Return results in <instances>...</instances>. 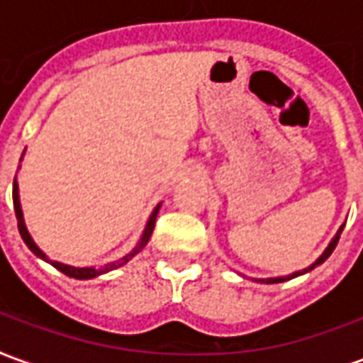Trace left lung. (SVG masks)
I'll return each instance as SVG.
<instances>
[{
    "mask_svg": "<svg viewBox=\"0 0 363 363\" xmlns=\"http://www.w3.org/2000/svg\"><path fill=\"white\" fill-rule=\"evenodd\" d=\"M340 233H342V229H340V231H338V235H336L335 239L330 241V245L327 247V251L323 252V257H320V259L317 260L315 264H320V262H325V260L330 257V252L335 251L336 243H338V239H340ZM315 264H311V267L307 268V270H313V268H315ZM307 270H303V272H307ZM303 272H296V274H291V276H286V278H270V280H260V281H264V284H278V281H286V280H289V278H296V276H299V274H303Z\"/></svg>",
    "mask_w": 363,
    "mask_h": 363,
    "instance_id": "obj_1",
    "label": "left lung"
}]
</instances>
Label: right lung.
<instances>
[{
    "instance_id": "1",
    "label": "right lung",
    "mask_w": 363,
    "mask_h": 363,
    "mask_svg": "<svg viewBox=\"0 0 363 363\" xmlns=\"http://www.w3.org/2000/svg\"><path fill=\"white\" fill-rule=\"evenodd\" d=\"M13 208H15V216H17V228H19V233L21 237H23V241L27 243V247L30 249V251L35 252L38 259L46 260V262H50L52 267L58 268L60 272L66 274V276H69V278H75V280H89V278H96V276H101V274L104 272H111V270H114V268H120L126 264L128 260L132 259V257H135L138 252L142 251L143 247L147 245V241H150L151 233H153V228H155V218H157V212H159V206L153 210V213H151L150 221H147V225H145V231H143L142 239H140V243L135 245L132 251L128 252L126 257H122L120 260H114V262H111V264H104L103 268H77V267H67V264H62V262H56V260H50L46 255H44L38 247L35 245V241L30 239V235H28L27 228H25V221H23V212H21V202H19V189H17V179L13 181Z\"/></svg>"
}]
</instances>
